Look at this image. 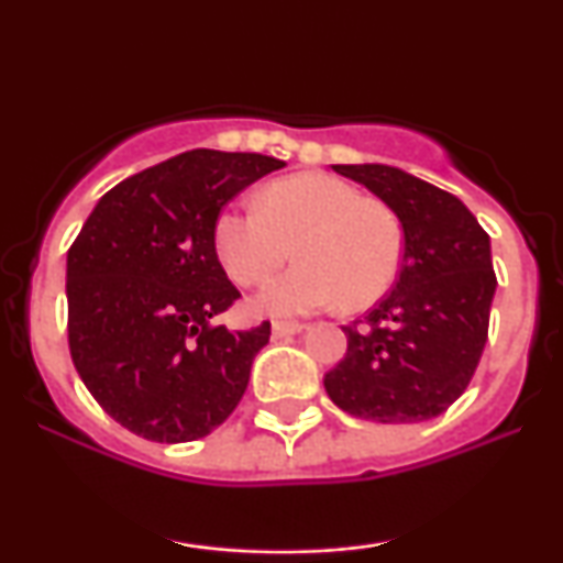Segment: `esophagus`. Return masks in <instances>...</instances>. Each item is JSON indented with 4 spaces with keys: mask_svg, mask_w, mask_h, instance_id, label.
Listing matches in <instances>:
<instances>
[{
    "mask_svg": "<svg viewBox=\"0 0 563 563\" xmlns=\"http://www.w3.org/2000/svg\"><path fill=\"white\" fill-rule=\"evenodd\" d=\"M303 325L301 322H283V320H275L273 322V335L275 339H286V335H294V333H301Z\"/></svg>",
    "mask_w": 563,
    "mask_h": 563,
    "instance_id": "esophagus-1",
    "label": "esophagus"
}]
</instances>
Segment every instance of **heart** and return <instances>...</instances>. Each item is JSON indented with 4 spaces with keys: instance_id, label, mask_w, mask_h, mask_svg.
Masks as SVG:
<instances>
[{
    "instance_id": "b5f03b06",
    "label": "heart",
    "mask_w": 563,
    "mask_h": 563,
    "mask_svg": "<svg viewBox=\"0 0 563 563\" xmlns=\"http://www.w3.org/2000/svg\"><path fill=\"white\" fill-rule=\"evenodd\" d=\"M258 206H230L214 222V251L232 283L260 286L283 262L301 256L262 288L273 314H303L344 299L363 309L397 280L402 228L389 206L363 198L331 174H294L264 187Z\"/></svg>"
}]
</instances>
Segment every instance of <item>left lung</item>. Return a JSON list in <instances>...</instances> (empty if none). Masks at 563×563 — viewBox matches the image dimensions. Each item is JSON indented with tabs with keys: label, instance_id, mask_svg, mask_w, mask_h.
I'll return each mask as SVG.
<instances>
[{
	"label": "left lung",
	"instance_id": "8db88e82",
	"mask_svg": "<svg viewBox=\"0 0 563 563\" xmlns=\"http://www.w3.org/2000/svg\"><path fill=\"white\" fill-rule=\"evenodd\" d=\"M397 214L402 269L391 294L344 325L346 354L325 373L341 410L376 423H421L466 391L497 288L489 235L448 190L384 164H339Z\"/></svg>",
	"mask_w": 563,
	"mask_h": 563
}]
</instances>
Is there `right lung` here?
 I'll return each instance as SVG.
<instances>
[{"label":"right lung","instance_id":"right-lung-1","mask_svg":"<svg viewBox=\"0 0 563 563\" xmlns=\"http://www.w3.org/2000/svg\"><path fill=\"white\" fill-rule=\"evenodd\" d=\"M283 161L198 151L134 174L97 200L68 249V346L102 410L151 442H192L230 418L269 322L211 325L241 299L214 222Z\"/></svg>","mask_w":563,"mask_h":563}]
</instances>
